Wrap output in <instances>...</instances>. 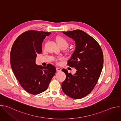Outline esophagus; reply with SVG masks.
<instances>
[{
	"label": "esophagus",
	"mask_w": 121,
	"mask_h": 121,
	"mask_svg": "<svg viewBox=\"0 0 121 121\" xmlns=\"http://www.w3.org/2000/svg\"><path fill=\"white\" fill-rule=\"evenodd\" d=\"M56 71H57V72H60V71H61V69L60 68H59V67H56Z\"/></svg>",
	"instance_id": "1"
}]
</instances>
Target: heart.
I'll return each instance as SVG.
<instances>
[{
    "label": "heart",
    "instance_id": "heart-1",
    "mask_svg": "<svg viewBox=\"0 0 121 121\" xmlns=\"http://www.w3.org/2000/svg\"><path fill=\"white\" fill-rule=\"evenodd\" d=\"M56 42L60 47H65L66 48L68 46V41L64 37L62 36H58L56 39ZM61 58H58V59H60Z\"/></svg>",
    "mask_w": 121,
    "mask_h": 121
}]
</instances>
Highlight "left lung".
<instances>
[{
    "instance_id": "1",
    "label": "left lung",
    "mask_w": 121,
    "mask_h": 121,
    "mask_svg": "<svg viewBox=\"0 0 121 121\" xmlns=\"http://www.w3.org/2000/svg\"><path fill=\"white\" fill-rule=\"evenodd\" d=\"M63 32L75 41V50L67 65L77 71L72 75L63 69L66 78L62 89L69 97L80 99L90 94L97 83L103 67V53L98 42L86 32L80 30Z\"/></svg>"
}]
</instances>
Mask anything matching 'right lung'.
<instances>
[{
    "mask_svg": "<svg viewBox=\"0 0 121 121\" xmlns=\"http://www.w3.org/2000/svg\"><path fill=\"white\" fill-rule=\"evenodd\" d=\"M51 32L28 30L15 41L10 52L12 71L22 87L28 93L36 95L45 91L56 72V67L36 64L37 54L42 52V43Z\"/></svg>",
    "mask_w": 121,
    "mask_h": 121,
    "instance_id": "1",
    "label": "right lung"
}]
</instances>
